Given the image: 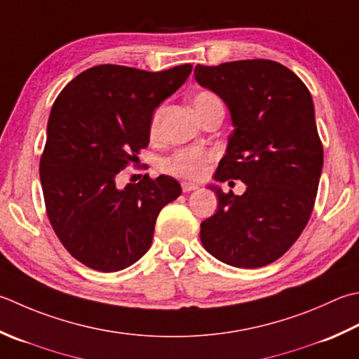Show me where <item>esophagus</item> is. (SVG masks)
<instances>
[{
	"instance_id": "obj_1",
	"label": "esophagus",
	"mask_w": 359,
	"mask_h": 359,
	"mask_svg": "<svg viewBox=\"0 0 359 359\" xmlns=\"http://www.w3.org/2000/svg\"><path fill=\"white\" fill-rule=\"evenodd\" d=\"M199 187L196 185V184H189V182H184V184H182V191L184 193H189V191H194V189H198Z\"/></svg>"
}]
</instances>
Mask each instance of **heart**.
<instances>
[{
	"label": "heart",
	"mask_w": 359,
	"mask_h": 359,
	"mask_svg": "<svg viewBox=\"0 0 359 359\" xmlns=\"http://www.w3.org/2000/svg\"><path fill=\"white\" fill-rule=\"evenodd\" d=\"M215 104H221V101L215 93H212V91H199L193 100V107L198 115H201L203 110H207ZM158 121L160 111H156L151 124L152 133L157 132ZM212 157L213 156L208 151L199 149V147H187V149H180L170 158H166L163 163H161V168H163L166 172L179 175V177L196 180L201 179L202 175L205 174L208 161L212 160Z\"/></svg>",
	"instance_id": "b5f03b06"
}]
</instances>
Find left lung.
Segmentation results:
<instances>
[{"label":"left lung","mask_w":359,"mask_h":359,"mask_svg":"<svg viewBox=\"0 0 359 359\" xmlns=\"http://www.w3.org/2000/svg\"><path fill=\"white\" fill-rule=\"evenodd\" d=\"M199 86L230 110L233 132L215 180H241L245 191L217 196V212L201 224L208 254L235 268L276 262L310 219L324 165L314 104L304 82L273 60L196 65Z\"/></svg>","instance_id":"1"}]
</instances>
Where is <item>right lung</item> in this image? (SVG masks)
<instances>
[{
    "label": "right lung",
    "instance_id": "obj_1",
    "mask_svg": "<svg viewBox=\"0 0 359 359\" xmlns=\"http://www.w3.org/2000/svg\"><path fill=\"white\" fill-rule=\"evenodd\" d=\"M189 63L151 73L121 65L82 72L48 119L40 182L49 222L77 262L116 272L152 244L157 216L182 188L170 175L116 188V175L149 144L154 110L175 93Z\"/></svg>",
    "mask_w": 359,
    "mask_h": 359
}]
</instances>
